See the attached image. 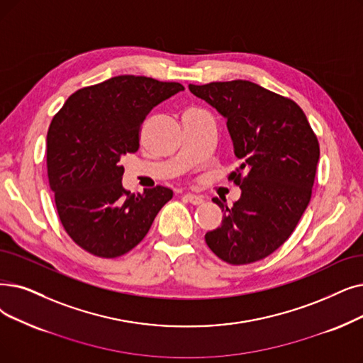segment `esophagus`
Instances as JSON below:
<instances>
[{
  "instance_id": "obj_1",
  "label": "esophagus",
  "mask_w": 363,
  "mask_h": 363,
  "mask_svg": "<svg viewBox=\"0 0 363 363\" xmlns=\"http://www.w3.org/2000/svg\"><path fill=\"white\" fill-rule=\"evenodd\" d=\"M185 201H188V203H191V204H201L203 203V197L201 196H197V194H191V193H188V194H184V197H182Z\"/></svg>"
}]
</instances>
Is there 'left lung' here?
Masks as SVG:
<instances>
[{
    "instance_id": "8db88e82",
    "label": "left lung",
    "mask_w": 363,
    "mask_h": 363,
    "mask_svg": "<svg viewBox=\"0 0 363 363\" xmlns=\"http://www.w3.org/2000/svg\"><path fill=\"white\" fill-rule=\"evenodd\" d=\"M190 91L227 118L240 166L228 179L242 196L223 209V224L204 235L213 254L233 265L259 261L285 243L311 199L319 143L294 101L246 80L190 84Z\"/></svg>"
}]
</instances>
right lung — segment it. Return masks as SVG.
Masks as SVG:
<instances>
[{
  "mask_svg": "<svg viewBox=\"0 0 363 363\" xmlns=\"http://www.w3.org/2000/svg\"><path fill=\"white\" fill-rule=\"evenodd\" d=\"M184 90L179 83L118 75L72 93L47 132V175L69 238L89 254L117 258L143 240L173 197L166 186L132 194L121 157L136 152L151 109Z\"/></svg>",
  "mask_w": 363,
  "mask_h": 363,
  "instance_id": "add662e5",
  "label": "right lung"
}]
</instances>
